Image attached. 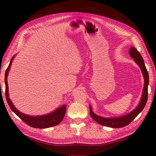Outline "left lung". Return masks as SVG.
<instances>
[{
	"label": "left lung",
	"mask_w": 156,
	"mask_h": 156,
	"mask_svg": "<svg viewBox=\"0 0 156 156\" xmlns=\"http://www.w3.org/2000/svg\"><path fill=\"white\" fill-rule=\"evenodd\" d=\"M129 54L131 56V58L134 59V61L136 62V64L140 66V68L141 70L142 74L144 77V87L143 90V93H142V97L140 104L138 105L137 108L134 109L133 111H131L129 113L122 116L120 117H112V118H105L100 116L95 115L91 106L90 105V114L91 117L94 120L97 122L101 125L106 126V127H112V128H121L125 126H127L130 122L133 121L135 118L143 111L145 105L147 101V97H148V84H149V74L147 70L145 67L144 64V60L141 54H140L136 48L134 47H131L129 49Z\"/></svg>",
	"instance_id": "8db88e82"
}]
</instances>
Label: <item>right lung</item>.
<instances>
[{
  "mask_svg": "<svg viewBox=\"0 0 156 156\" xmlns=\"http://www.w3.org/2000/svg\"><path fill=\"white\" fill-rule=\"evenodd\" d=\"M15 58V55L11 58V62L8 66L7 69L5 72V96L6 98V101L9 105L10 108L11 110L15 112V113L18 116V117L21 119V120L25 122L26 124L31 126L34 128H39V129H45L54 127L58 125L62 119H64L66 111V105H63L62 107L57 108L54 112H50L49 114L41 115V116H29L27 115L23 114L16 109L15 106L13 105L11 99L9 97V91H8V83H7V76L11 68V66L13 59Z\"/></svg>",
  "mask_w": 156,
  "mask_h": 156,
  "instance_id": "obj_1",
  "label": "right lung"
}]
</instances>
